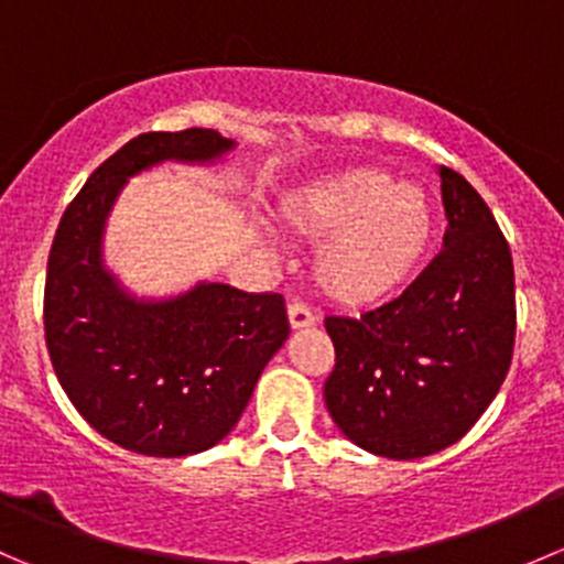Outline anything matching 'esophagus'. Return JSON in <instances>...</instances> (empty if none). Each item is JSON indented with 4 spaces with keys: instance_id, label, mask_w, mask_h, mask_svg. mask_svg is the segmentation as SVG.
Segmentation results:
<instances>
[{
    "instance_id": "1",
    "label": "esophagus",
    "mask_w": 564,
    "mask_h": 564,
    "mask_svg": "<svg viewBox=\"0 0 564 564\" xmlns=\"http://www.w3.org/2000/svg\"><path fill=\"white\" fill-rule=\"evenodd\" d=\"M289 324H292V329H308L316 324V316L305 303H292L289 305Z\"/></svg>"
}]
</instances>
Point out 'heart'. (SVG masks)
I'll use <instances>...</instances> for the list:
<instances>
[{
	"label": "heart",
	"mask_w": 564,
	"mask_h": 564,
	"mask_svg": "<svg viewBox=\"0 0 564 564\" xmlns=\"http://www.w3.org/2000/svg\"><path fill=\"white\" fill-rule=\"evenodd\" d=\"M281 218L294 237L318 242V292L351 308L395 292L434 237V207L423 187L395 182L382 169L311 182L283 202Z\"/></svg>",
	"instance_id": "heart-1"
}]
</instances>
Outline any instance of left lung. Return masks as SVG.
I'll list each match as a JSON object with an SVG mask.
<instances>
[{"mask_svg": "<svg viewBox=\"0 0 564 564\" xmlns=\"http://www.w3.org/2000/svg\"><path fill=\"white\" fill-rule=\"evenodd\" d=\"M445 248L401 297L327 316L335 368L324 403L346 440L412 460L456 445L494 401L516 340L513 256L480 193L440 166Z\"/></svg>", "mask_w": 564, "mask_h": 564, "instance_id": "8db88e82", "label": "left lung"}]
</instances>
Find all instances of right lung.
<instances>
[{"instance_id": "add662e5", "label": "right lung", "mask_w": 564, "mask_h": 564, "mask_svg": "<svg viewBox=\"0 0 564 564\" xmlns=\"http://www.w3.org/2000/svg\"><path fill=\"white\" fill-rule=\"evenodd\" d=\"M235 147L207 128L141 133L95 169L56 229L43 300L51 366L78 414L130 453L182 458L218 445L289 338L281 294L202 281L144 300L104 264L108 213L130 176L215 163Z\"/></svg>"}]
</instances>
